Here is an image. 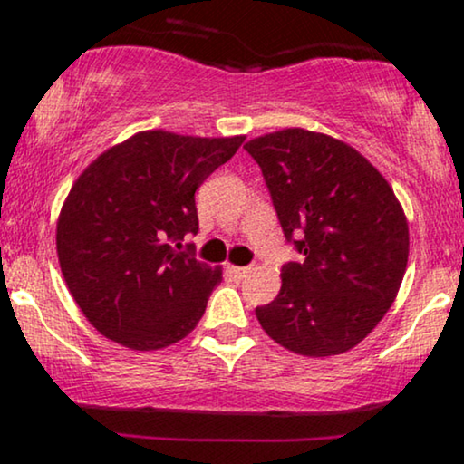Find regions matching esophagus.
Wrapping results in <instances>:
<instances>
[{
  "label": "esophagus",
  "instance_id": "obj_1",
  "mask_svg": "<svg viewBox=\"0 0 464 464\" xmlns=\"http://www.w3.org/2000/svg\"><path fill=\"white\" fill-rule=\"evenodd\" d=\"M228 272H231L233 276H236L237 280H244L246 276L250 274V267H239V266H231V267H228Z\"/></svg>",
  "mask_w": 464,
  "mask_h": 464
}]
</instances>
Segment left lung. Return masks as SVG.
Here are the masks:
<instances>
[{
    "mask_svg": "<svg viewBox=\"0 0 464 464\" xmlns=\"http://www.w3.org/2000/svg\"><path fill=\"white\" fill-rule=\"evenodd\" d=\"M286 242L300 261L256 319L293 353L353 349L388 313L409 256V225L394 190L360 151L304 128L252 139Z\"/></svg>",
    "mask_w": 464,
    "mask_h": 464,
    "instance_id": "obj_1",
    "label": "left lung"
}]
</instances>
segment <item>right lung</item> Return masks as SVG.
<instances>
[{"mask_svg": "<svg viewBox=\"0 0 464 464\" xmlns=\"http://www.w3.org/2000/svg\"><path fill=\"white\" fill-rule=\"evenodd\" d=\"M242 143L139 132L79 175L57 220V256L98 332L151 351L195 330L222 272L181 242L198 231L197 188Z\"/></svg>", "mask_w": 464, "mask_h": 464, "instance_id": "obj_1", "label": "right lung"}]
</instances>
